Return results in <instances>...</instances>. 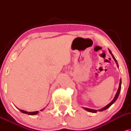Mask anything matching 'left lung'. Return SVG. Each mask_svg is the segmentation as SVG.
Here are the masks:
<instances>
[{
  "label": "left lung",
  "mask_w": 131,
  "mask_h": 131,
  "mask_svg": "<svg viewBox=\"0 0 131 131\" xmlns=\"http://www.w3.org/2000/svg\"><path fill=\"white\" fill-rule=\"evenodd\" d=\"M109 52H110V53L111 54H112V57H113V59H114L115 61V62H116V64H117V66L118 67V64H117V62H116V59H115V57L113 56V55L112 54L111 51H110V50H109ZM121 80L120 79V81H119V88H118V91H117V93H116V95H115V96L114 99H113V101H112V102L110 103V104H108V105H106L105 107H104V108H103L101 109V110H99V112H100V111H104V110H106V109H107L108 108H109V107H110V106H111V105H112V104H113V103H114V102H115V101H116V99H118V96H119V93H120V91H121ZM84 109H85V110H86L87 111L90 112H92V113H96V112H97V110H93V109H90V108H84Z\"/></svg>",
  "instance_id": "1"
}]
</instances>
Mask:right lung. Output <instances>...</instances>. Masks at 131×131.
<instances>
[{"instance_id": "obj_1", "label": "right lung", "mask_w": 131, "mask_h": 131, "mask_svg": "<svg viewBox=\"0 0 131 131\" xmlns=\"http://www.w3.org/2000/svg\"><path fill=\"white\" fill-rule=\"evenodd\" d=\"M19 110L23 113H26V114H28V115H35L37 114V113H38V111L33 112H27L24 111V110ZM41 110H40V111H41Z\"/></svg>"}]
</instances>
